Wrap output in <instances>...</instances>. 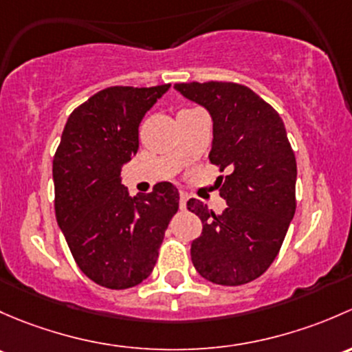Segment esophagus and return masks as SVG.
I'll use <instances>...</instances> for the list:
<instances>
[{"instance_id":"34e87169","label":"esophagus","mask_w":352,"mask_h":352,"mask_svg":"<svg viewBox=\"0 0 352 352\" xmlns=\"http://www.w3.org/2000/svg\"><path fill=\"white\" fill-rule=\"evenodd\" d=\"M186 201H188V195L186 193H181L179 195V206H181V210L186 208Z\"/></svg>"}]
</instances>
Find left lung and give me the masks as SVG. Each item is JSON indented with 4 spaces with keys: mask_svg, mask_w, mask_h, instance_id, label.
<instances>
[{
    "mask_svg": "<svg viewBox=\"0 0 352 352\" xmlns=\"http://www.w3.org/2000/svg\"><path fill=\"white\" fill-rule=\"evenodd\" d=\"M175 88L210 113L208 159L229 171L217 179L227 201L220 215L200 200L188 201L203 223L191 261L212 283L245 285L271 266L295 215L296 161L285 123L271 104L237 82H177Z\"/></svg>",
    "mask_w": 352,
    "mask_h": 352,
    "instance_id": "1",
    "label": "left lung"
}]
</instances>
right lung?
<instances>
[{
  "instance_id": "add662e5",
  "label": "right lung",
  "mask_w": 352,
  "mask_h": 352,
  "mask_svg": "<svg viewBox=\"0 0 352 352\" xmlns=\"http://www.w3.org/2000/svg\"><path fill=\"white\" fill-rule=\"evenodd\" d=\"M171 85L113 86L69 115L54 155L56 219L79 270L96 285L125 289L154 270L169 222L179 208L175 184L130 197L123 164L139 151L144 115Z\"/></svg>"
}]
</instances>
